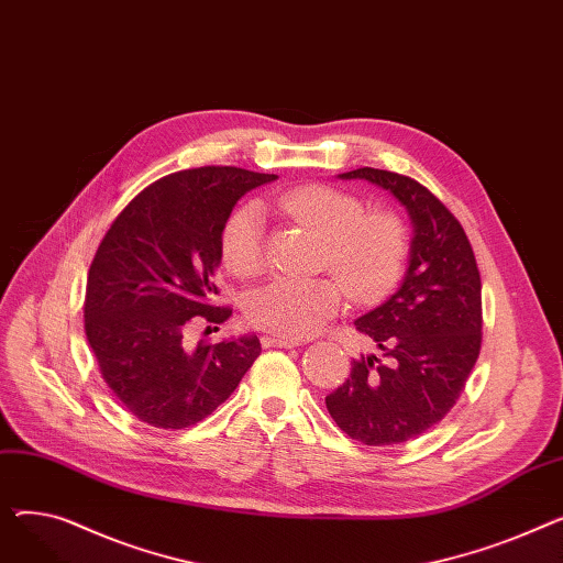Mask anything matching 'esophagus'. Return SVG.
I'll return each mask as SVG.
<instances>
[{
	"label": "esophagus",
	"mask_w": 563,
	"mask_h": 563,
	"mask_svg": "<svg viewBox=\"0 0 563 563\" xmlns=\"http://www.w3.org/2000/svg\"><path fill=\"white\" fill-rule=\"evenodd\" d=\"M262 344L264 346H278V349H291L299 346V340H285V338H276V335H262Z\"/></svg>",
	"instance_id": "34e87169"
}]
</instances>
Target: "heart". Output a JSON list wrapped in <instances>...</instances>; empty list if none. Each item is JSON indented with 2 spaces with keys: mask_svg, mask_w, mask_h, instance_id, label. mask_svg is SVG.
Returning a JSON list of instances; mask_svg holds the SVG:
<instances>
[{
  "mask_svg": "<svg viewBox=\"0 0 563 563\" xmlns=\"http://www.w3.org/2000/svg\"><path fill=\"white\" fill-rule=\"evenodd\" d=\"M276 214L306 225L323 240L321 264L358 303H369L395 287L408 255V232L393 212H367L365 202L329 185H303L266 200ZM221 255L240 278L257 276L266 264L264 214L257 205L234 210L221 232ZM344 299L335 278H276L255 289L246 319L276 338L301 340L331 319Z\"/></svg>",
  "mask_w": 563,
  "mask_h": 563,
  "instance_id": "b5f03b06",
  "label": "heart"
}]
</instances>
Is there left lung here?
<instances>
[{
  "instance_id": "1",
  "label": "left lung",
  "mask_w": 563,
  "mask_h": 563,
  "mask_svg": "<svg viewBox=\"0 0 563 563\" xmlns=\"http://www.w3.org/2000/svg\"><path fill=\"white\" fill-rule=\"evenodd\" d=\"M338 177L390 191L408 212L412 240L399 289L356 319L378 356L353 361L327 408L363 445H399L445 418L465 388L482 349V278L461 223L427 187L369 166Z\"/></svg>"
}]
</instances>
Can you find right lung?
Here are the masks:
<instances>
[{"mask_svg": "<svg viewBox=\"0 0 563 563\" xmlns=\"http://www.w3.org/2000/svg\"><path fill=\"white\" fill-rule=\"evenodd\" d=\"M276 175L234 166L170 173L115 217L86 280L84 329L102 378L141 422L185 429L212 416L260 356L257 335L185 344L189 319L214 306L221 232L246 191Z\"/></svg>", "mask_w": 563, "mask_h": 563, "instance_id": "obj_1", "label": "right lung"}]
</instances>
